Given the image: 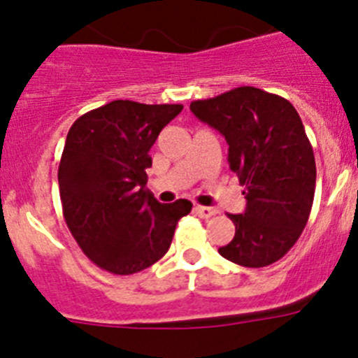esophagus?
<instances>
[{
    "instance_id": "esophagus-1",
    "label": "esophagus",
    "mask_w": 358,
    "mask_h": 358,
    "mask_svg": "<svg viewBox=\"0 0 358 358\" xmlns=\"http://www.w3.org/2000/svg\"><path fill=\"white\" fill-rule=\"evenodd\" d=\"M194 210H195V213H197L199 217H202V218H210V217H213V215H217V210H215V208L195 206Z\"/></svg>"
}]
</instances>
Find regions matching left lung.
I'll use <instances>...</instances> for the list:
<instances>
[{"label":"left lung","instance_id":"obj_1","mask_svg":"<svg viewBox=\"0 0 358 358\" xmlns=\"http://www.w3.org/2000/svg\"><path fill=\"white\" fill-rule=\"evenodd\" d=\"M189 109L229 145V169L245 186V211L229 215L235 236L218 249L242 267H267L285 256L308 222L315 192L314 150L292 103L243 85Z\"/></svg>","mask_w":358,"mask_h":358}]
</instances>
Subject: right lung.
<instances>
[{
  "label": "right lung",
  "instance_id": "right-lung-1",
  "mask_svg": "<svg viewBox=\"0 0 358 358\" xmlns=\"http://www.w3.org/2000/svg\"><path fill=\"white\" fill-rule=\"evenodd\" d=\"M182 110L115 100L82 115L66 138L59 189L66 224L82 251L107 273L127 276L169 251L186 199L161 204L147 189L150 148Z\"/></svg>",
  "mask_w": 358,
  "mask_h": 358
}]
</instances>
